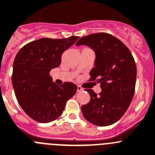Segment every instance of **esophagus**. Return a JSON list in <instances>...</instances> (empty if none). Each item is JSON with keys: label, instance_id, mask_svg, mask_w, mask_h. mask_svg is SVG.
Here are the masks:
<instances>
[{"label": "esophagus", "instance_id": "1", "mask_svg": "<svg viewBox=\"0 0 155 155\" xmlns=\"http://www.w3.org/2000/svg\"><path fill=\"white\" fill-rule=\"evenodd\" d=\"M83 90V89L80 86H77V92H82Z\"/></svg>", "mask_w": 155, "mask_h": 155}]
</instances>
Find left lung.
<instances>
[{"instance_id":"obj_1","label":"left lung","mask_w":155,"mask_h":155,"mask_svg":"<svg viewBox=\"0 0 155 155\" xmlns=\"http://www.w3.org/2000/svg\"><path fill=\"white\" fill-rule=\"evenodd\" d=\"M85 45L96 54L90 81L97 79L102 91L97 95L86 89L90 100L82 106L85 119L94 125L105 127L119 120L134 97L137 67L129 48L120 40L104 32L81 38L76 45Z\"/></svg>"}]
</instances>
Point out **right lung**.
<instances>
[{
	"mask_svg": "<svg viewBox=\"0 0 155 155\" xmlns=\"http://www.w3.org/2000/svg\"><path fill=\"white\" fill-rule=\"evenodd\" d=\"M78 38H43L28 43L16 55L12 85L18 102L34 120L49 123L56 120L76 93V84L66 82L58 86L52 82L49 72L60 65L62 53Z\"/></svg>",
	"mask_w": 155,
	"mask_h": 155,
	"instance_id": "1",
	"label": "right lung"
}]
</instances>
